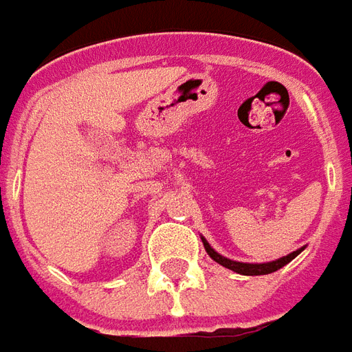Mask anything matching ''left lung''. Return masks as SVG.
I'll list each match as a JSON object with an SVG mask.
<instances>
[{
  "label": "left lung",
  "instance_id": "obj_1",
  "mask_svg": "<svg viewBox=\"0 0 352 352\" xmlns=\"http://www.w3.org/2000/svg\"><path fill=\"white\" fill-rule=\"evenodd\" d=\"M201 241H204V247H206L207 254H209L217 264L224 265V267H228L232 272L241 273V275H267V273L277 272V270H280L283 265H287L290 260H294L296 256L303 251V249H298V251L290 252L288 256H283V258L275 260V262H267V264H243V262H234V260H228L224 258V256H221L214 249H211V245L207 243L204 237H201Z\"/></svg>",
  "mask_w": 352,
  "mask_h": 352
}]
</instances>
